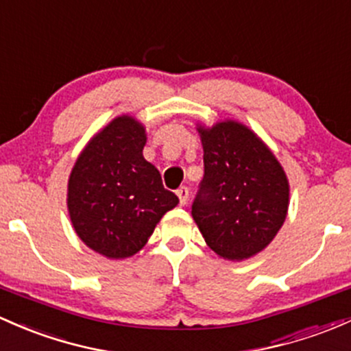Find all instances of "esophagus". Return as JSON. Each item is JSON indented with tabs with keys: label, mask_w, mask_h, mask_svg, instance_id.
<instances>
[{
	"label": "esophagus",
	"mask_w": 351,
	"mask_h": 351,
	"mask_svg": "<svg viewBox=\"0 0 351 351\" xmlns=\"http://www.w3.org/2000/svg\"><path fill=\"white\" fill-rule=\"evenodd\" d=\"M176 195H178L180 198V205H186L188 197H190V190H188L186 186H180L178 190H176Z\"/></svg>",
	"instance_id": "obj_1"
}]
</instances>
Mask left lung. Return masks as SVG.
Instances as JSON below:
<instances>
[{"instance_id": "left-lung-1", "label": "left lung", "mask_w": 351, "mask_h": 351, "mask_svg": "<svg viewBox=\"0 0 351 351\" xmlns=\"http://www.w3.org/2000/svg\"><path fill=\"white\" fill-rule=\"evenodd\" d=\"M204 178L191 215L213 252L242 261L261 252L286 220L289 185L274 154L242 124L200 128Z\"/></svg>"}]
</instances>
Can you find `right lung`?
<instances>
[{"label":"right lung","instance_id":"right-lung-1","mask_svg":"<svg viewBox=\"0 0 351 351\" xmlns=\"http://www.w3.org/2000/svg\"><path fill=\"white\" fill-rule=\"evenodd\" d=\"M145 128L114 119L88 143L69 180V213L77 235L95 252L124 259L139 252L178 197L143 156Z\"/></svg>","mask_w":351,"mask_h":351}]
</instances>
